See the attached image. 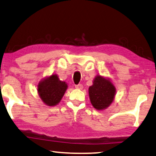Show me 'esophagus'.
I'll use <instances>...</instances> for the list:
<instances>
[{
    "mask_svg": "<svg viewBox=\"0 0 156 156\" xmlns=\"http://www.w3.org/2000/svg\"><path fill=\"white\" fill-rule=\"evenodd\" d=\"M75 88L76 89H82L83 88V85L82 84H78V85H76L75 86Z\"/></svg>",
    "mask_w": 156,
    "mask_h": 156,
    "instance_id": "obj_1",
    "label": "esophagus"
}]
</instances>
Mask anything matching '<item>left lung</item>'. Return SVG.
<instances>
[{
  "label": "left lung",
  "mask_w": 156,
  "mask_h": 156,
  "mask_svg": "<svg viewBox=\"0 0 156 156\" xmlns=\"http://www.w3.org/2000/svg\"><path fill=\"white\" fill-rule=\"evenodd\" d=\"M116 89L109 78L97 75L93 85L88 88V94L93 107L97 110H104L113 102Z\"/></svg>",
  "instance_id": "obj_1"
}]
</instances>
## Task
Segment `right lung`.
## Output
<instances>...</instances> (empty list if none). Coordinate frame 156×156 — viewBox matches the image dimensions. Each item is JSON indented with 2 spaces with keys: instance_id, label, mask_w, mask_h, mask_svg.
I'll list each match as a JSON object with an SVG mask.
<instances>
[{
  "instance_id": "1",
  "label": "right lung",
  "mask_w": 156,
  "mask_h": 156,
  "mask_svg": "<svg viewBox=\"0 0 156 156\" xmlns=\"http://www.w3.org/2000/svg\"><path fill=\"white\" fill-rule=\"evenodd\" d=\"M67 88L68 84L66 81L60 80L56 74H52L40 81L37 93L45 105L53 107L61 102Z\"/></svg>"
}]
</instances>
